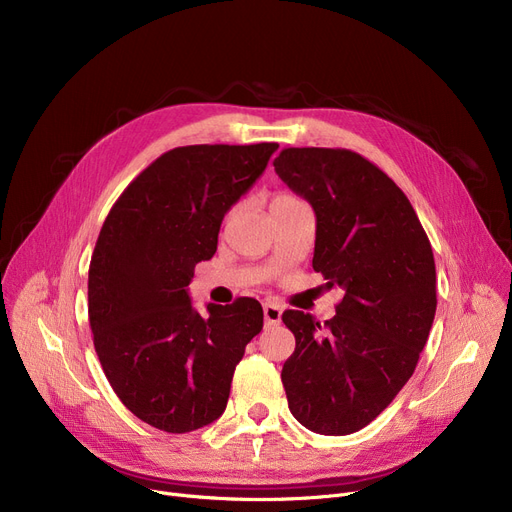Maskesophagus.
<instances>
[{"mask_svg":"<svg viewBox=\"0 0 512 512\" xmlns=\"http://www.w3.org/2000/svg\"><path fill=\"white\" fill-rule=\"evenodd\" d=\"M263 319H265V328H274L280 326L282 321V309L274 303H265L263 305Z\"/></svg>","mask_w":512,"mask_h":512,"instance_id":"obj_1","label":"esophagus"}]
</instances>
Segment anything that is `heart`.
Here are the masks:
<instances>
[{
	"label": "heart",
	"mask_w": 512,
	"mask_h": 512,
	"mask_svg": "<svg viewBox=\"0 0 512 512\" xmlns=\"http://www.w3.org/2000/svg\"><path fill=\"white\" fill-rule=\"evenodd\" d=\"M292 201H301V199H297V197L290 195V193H278V195L272 199V203H292Z\"/></svg>",
	"instance_id": "heart-1"
}]
</instances>
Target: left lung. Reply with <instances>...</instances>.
I'll list each match as a JSON object with an SVG mask.
<instances>
[{"label":"left lung","mask_w":512,"mask_h":512,"mask_svg":"<svg viewBox=\"0 0 512 512\" xmlns=\"http://www.w3.org/2000/svg\"><path fill=\"white\" fill-rule=\"evenodd\" d=\"M274 168L315 211L313 270L344 290L324 326L282 315L297 340L282 367L288 409L315 434L346 436L417 367L438 303L432 245L407 195L355 151L290 147Z\"/></svg>","instance_id":"8db88e82"}]
</instances>
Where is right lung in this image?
<instances>
[{"label":"right lung","instance_id":"1","mask_svg":"<svg viewBox=\"0 0 512 512\" xmlns=\"http://www.w3.org/2000/svg\"><path fill=\"white\" fill-rule=\"evenodd\" d=\"M278 143L188 145L157 157L107 213L89 267V324L124 407L168 434L218 419L259 301L195 311L186 286L218 249L228 209L263 174Z\"/></svg>","mask_w":512,"mask_h":512}]
</instances>
